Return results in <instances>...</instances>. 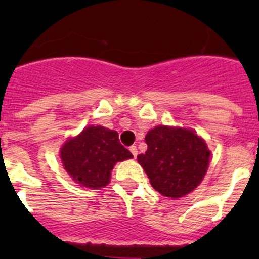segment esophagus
Listing matches in <instances>:
<instances>
[{"label": "esophagus", "instance_id": "obj_1", "mask_svg": "<svg viewBox=\"0 0 259 259\" xmlns=\"http://www.w3.org/2000/svg\"><path fill=\"white\" fill-rule=\"evenodd\" d=\"M130 151H132L133 156H134V158H137V155H138V149H137V146H135V145L130 146Z\"/></svg>", "mask_w": 259, "mask_h": 259}]
</instances>
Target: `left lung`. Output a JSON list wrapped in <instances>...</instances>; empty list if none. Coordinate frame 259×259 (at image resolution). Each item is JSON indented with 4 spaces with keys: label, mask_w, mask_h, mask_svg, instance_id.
<instances>
[{
    "label": "left lung",
    "mask_w": 259,
    "mask_h": 259,
    "mask_svg": "<svg viewBox=\"0 0 259 259\" xmlns=\"http://www.w3.org/2000/svg\"><path fill=\"white\" fill-rule=\"evenodd\" d=\"M145 143L148 149L138 161L161 195L184 197L202 183L210 151L193 130L159 125L149 130Z\"/></svg>",
    "instance_id": "left-lung-1"
}]
</instances>
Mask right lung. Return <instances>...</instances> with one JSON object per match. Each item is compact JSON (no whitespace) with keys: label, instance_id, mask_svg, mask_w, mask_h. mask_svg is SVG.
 I'll return each mask as SVG.
<instances>
[{"label":"right lung","instance_id":"1","mask_svg":"<svg viewBox=\"0 0 259 259\" xmlns=\"http://www.w3.org/2000/svg\"><path fill=\"white\" fill-rule=\"evenodd\" d=\"M60 158L74 182L100 189L110 182L115 164L132 159L133 154L120 144L115 130L91 125L61 146Z\"/></svg>","mask_w":259,"mask_h":259}]
</instances>
